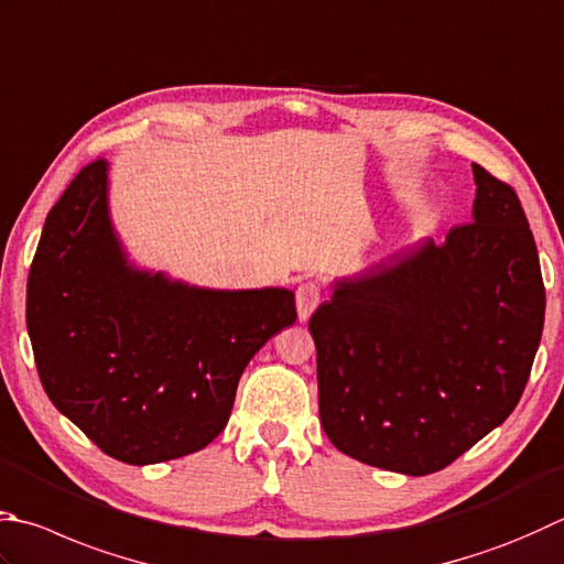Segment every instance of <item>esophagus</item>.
<instances>
[{"mask_svg": "<svg viewBox=\"0 0 564 564\" xmlns=\"http://www.w3.org/2000/svg\"><path fill=\"white\" fill-rule=\"evenodd\" d=\"M296 314H300V322H306L314 314V310L322 304V286L316 282H304L296 286Z\"/></svg>", "mask_w": 564, "mask_h": 564, "instance_id": "obj_1", "label": "esophagus"}]
</instances>
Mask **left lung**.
Returning <instances> with one entry per match:
<instances>
[{"instance_id":"left-lung-1","label":"left lung","mask_w":564,"mask_h":564,"mask_svg":"<svg viewBox=\"0 0 564 564\" xmlns=\"http://www.w3.org/2000/svg\"><path fill=\"white\" fill-rule=\"evenodd\" d=\"M471 223L338 280L310 318L318 417L338 452L424 476L518 405L545 322L538 248L516 191L471 164Z\"/></svg>"}]
</instances>
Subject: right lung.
Segmentation results:
<instances>
[{
    "label": "right lung",
    "mask_w": 564,
    "mask_h": 564,
    "mask_svg": "<svg viewBox=\"0 0 564 564\" xmlns=\"http://www.w3.org/2000/svg\"><path fill=\"white\" fill-rule=\"evenodd\" d=\"M294 318L282 286L206 290L127 262L105 159L48 210L29 270L26 328L48 400L134 466L214 442L250 358Z\"/></svg>",
    "instance_id": "right-lung-1"
}]
</instances>
